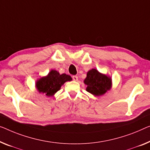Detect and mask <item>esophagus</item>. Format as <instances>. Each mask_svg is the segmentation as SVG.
Returning a JSON list of instances; mask_svg holds the SVG:
<instances>
[{
	"instance_id": "esophagus-1",
	"label": "esophagus",
	"mask_w": 150,
	"mask_h": 150,
	"mask_svg": "<svg viewBox=\"0 0 150 150\" xmlns=\"http://www.w3.org/2000/svg\"><path fill=\"white\" fill-rule=\"evenodd\" d=\"M73 81H77V80H78V77H77V75H73Z\"/></svg>"
}]
</instances>
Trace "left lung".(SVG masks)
Instances as JSON below:
<instances>
[{"label": "left lung", "instance_id": "left-lung-1", "mask_svg": "<svg viewBox=\"0 0 150 150\" xmlns=\"http://www.w3.org/2000/svg\"><path fill=\"white\" fill-rule=\"evenodd\" d=\"M84 83L87 85V91L99 96L104 94L110 89L111 79L106 75L101 74L96 69H93L87 73Z\"/></svg>", "mask_w": 150, "mask_h": 150}]
</instances>
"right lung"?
<instances>
[{
  "instance_id": "obj_1",
  "label": "right lung",
  "mask_w": 150,
  "mask_h": 150,
  "mask_svg": "<svg viewBox=\"0 0 150 150\" xmlns=\"http://www.w3.org/2000/svg\"><path fill=\"white\" fill-rule=\"evenodd\" d=\"M72 78L65 73L60 75L59 72L52 70L46 77L40 78L36 82V88L40 93H46L48 96H52L61 89L66 81H71Z\"/></svg>"
}]
</instances>
